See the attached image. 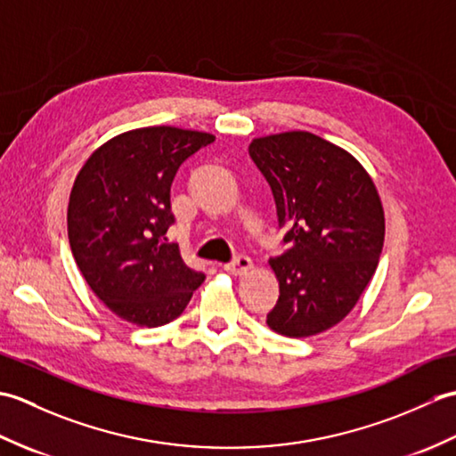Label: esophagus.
<instances>
[{"mask_svg":"<svg viewBox=\"0 0 456 456\" xmlns=\"http://www.w3.org/2000/svg\"><path fill=\"white\" fill-rule=\"evenodd\" d=\"M250 268H253V260H250V258L245 256V255L237 256V258L233 260V263H229V265L223 266V270H225V273L233 274V276H243V274L248 273Z\"/></svg>","mask_w":456,"mask_h":456,"instance_id":"34e87169","label":"esophagus"}]
</instances>
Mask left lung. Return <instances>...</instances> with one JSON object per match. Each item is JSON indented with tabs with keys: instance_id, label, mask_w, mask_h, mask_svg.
<instances>
[{
	"instance_id": "left-lung-1",
	"label": "left lung",
	"mask_w": 456,
	"mask_h": 456,
	"mask_svg": "<svg viewBox=\"0 0 456 456\" xmlns=\"http://www.w3.org/2000/svg\"><path fill=\"white\" fill-rule=\"evenodd\" d=\"M248 154L286 229L282 256L270 258L280 296L266 315L284 337H312L351 314L384 245V209L353 154L307 131L268 134Z\"/></svg>"
}]
</instances>
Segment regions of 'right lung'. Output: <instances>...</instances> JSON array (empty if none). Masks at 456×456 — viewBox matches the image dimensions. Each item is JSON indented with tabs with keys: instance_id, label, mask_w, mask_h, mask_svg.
I'll return each instance as SVG.
<instances>
[{
	"instance_id": "right-lung-1",
	"label": "right lung",
	"mask_w": 456,
	"mask_h": 456,
	"mask_svg": "<svg viewBox=\"0 0 456 456\" xmlns=\"http://www.w3.org/2000/svg\"><path fill=\"white\" fill-rule=\"evenodd\" d=\"M209 133L142 127L103 142L76 176L68 240L92 292L139 327L174 322L203 282L168 245L170 186L180 164L208 147Z\"/></svg>"
}]
</instances>
